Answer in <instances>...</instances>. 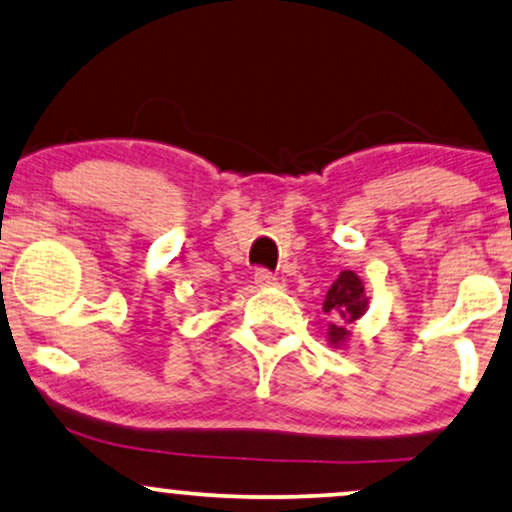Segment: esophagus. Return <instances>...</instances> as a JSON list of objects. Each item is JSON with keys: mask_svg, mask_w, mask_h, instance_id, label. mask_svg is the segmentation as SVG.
Wrapping results in <instances>:
<instances>
[{"mask_svg": "<svg viewBox=\"0 0 512 512\" xmlns=\"http://www.w3.org/2000/svg\"><path fill=\"white\" fill-rule=\"evenodd\" d=\"M254 282H256V287H261V289L277 287V277H275L273 273H270V270H266V268L256 270V275H254Z\"/></svg>", "mask_w": 512, "mask_h": 512, "instance_id": "obj_1", "label": "esophagus"}]
</instances>
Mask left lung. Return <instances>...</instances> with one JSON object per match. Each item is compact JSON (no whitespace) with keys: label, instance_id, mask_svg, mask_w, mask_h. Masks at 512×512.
Masks as SVG:
<instances>
[{"label":"left lung","instance_id":"obj_1","mask_svg":"<svg viewBox=\"0 0 512 512\" xmlns=\"http://www.w3.org/2000/svg\"><path fill=\"white\" fill-rule=\"evenodd\" d=\"M323 311L332 318V325L327 327V339L332 346H342L351 334L349 327L368 311V296H365L361 277L353 270H342L327 289Z\"/></svg>","mask_w":512,"mask_h":512}]
</instances>
